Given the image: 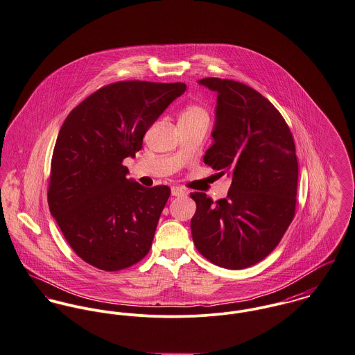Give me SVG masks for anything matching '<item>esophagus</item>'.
Returning a JSON list of instances; mask_svg holds the SVG:
<instances>
[{"instance_id": "34e87169", "label": "esophagus", "mask_w": 355, "mask_h": 355, "mask_svg": "<svg viewBox=\"0 0 355 355\" xmlns=\"http://www.w3.org/2000/svg\"><path fill=\"white\" fill-rule=\"evenodd\" d=\"M171 193H172L173 196H183V195H186V190H184V189H182V187L173 186V187L171 189Z\"/></svg>"}]
</instances>
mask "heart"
<instances>
[{
	"instance_id": "b5f03b06",
	"label": "heart",
	"mask_w": 355,
	"mask_h": 355,
	"mask_svg": "<svg viewBox=\"0 0 355 355\" xmlns=\"http://www.w3.org/2000/svg\"><path fill=\"white\" fill-rule=\"evenodd\" d=\"M180 119H184V121H202V122L207 123L209 122V114L200 105H189L183 111Z\"/></svg>"
}]
</instances>
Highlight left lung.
<instances>
[{
  "mask_svg": "<svg viewBox=\"0 0 355 355\" xmlns=\"http://www.w3.org/2000/svg\"><path fill=\"white\" fill-rule=\"evenodd\" d=\"M198 83L217 92L214 142L203 162L230 176L232 184L217 202L191 193L193 244L211 263L241 270L270 255L293 221L294 139L279 111L251 87L216 77Z\"/></svg>",
  "mask_w": 355,
  "mask_h": 355,
  "instance_id": "obj_1",
  "label": "left lung"
}]
</instances>
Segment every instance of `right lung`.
<instances>
[{"instance_id":"right-lung-1","label":"right lung","mask_w":355,"mask_h":355,"mask_svg":"<svg viewBox=\"0 0 355 355\" xmlns=\"http://www.w3.org/2000/svg\"><path fill=\"white\" fill-rule=\"evenodd\" d=\"M186 88L183 83H114L64 119L47 199L66 241L88 264L119 271L148 255L171 189L129 180L122 162L135 157L145 132Z\"/></svg>"}]
</instances>
